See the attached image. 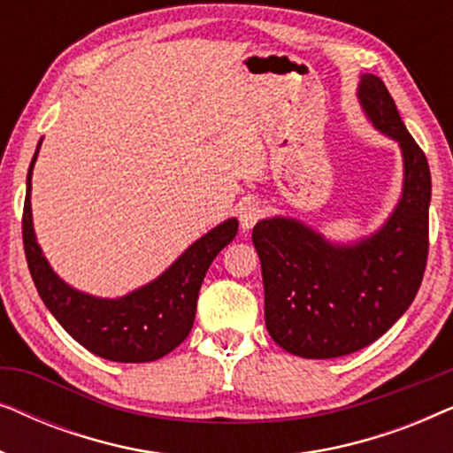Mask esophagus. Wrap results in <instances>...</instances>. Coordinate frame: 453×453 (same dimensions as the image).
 Masks as SVG:
<instances>
[{
  "mask_svg": "<svg viewBox=\"0 0 453 453\" xmlns=\"http://www.w3.org/2000/svg\"><path fill=\"white\" fill-rule=\"evenodd\" d=\"M264 214H265V210L259 206V203H247V206L241 208V212H239L241 228H243V231H250V228L256 226L257 222L264 219Z\"/></svg>",
  "mask_w": 453,
  "mask_h": 453,
  "instance_id": "34e87169",
  "label": "esophagus"
}]
</instances>
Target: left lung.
<instances>
[{
	"instance_id": "8db88e82",
	"label": "left lung",
	"mask_w": 453,
	"mask_h": 453,
	"mask_svg": "<svg viewBox=\"0 0 453 453\" xmlns=\"http://www.w3.org/2000/svg\"><path fill=\"white\" fill-rule=\"evenodd\" d=\"M358 98L373 126L398 140L404 154V194L386 226L352 247L330 245L288 219L253 226L265 327L296 357L336 358L375 342L411 307L426 268L429 163L380 78L365 73Z\"/></svg>"
}]
</instances>
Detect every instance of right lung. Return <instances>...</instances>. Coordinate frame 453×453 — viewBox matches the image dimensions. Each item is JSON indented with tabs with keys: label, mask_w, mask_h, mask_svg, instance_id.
Here are the masks:
<instances>
[{
	"label": "right lung",
	"mask_w": 453,
	"mask_h": 453,
	"mask_svg": "<svg viewBox=\"0 0 453 453\" xmlns=\"http://www.w3.org/2000/svg\"><path fill=\"white\" fill-rule=\"evenodd\" d=\"M36 154L39 148L27 177L22 239L30 276L42 303L76 342L107 361L150 363L169 355L189 336L203 276L214 257L234 239L239 222L233 219L212 228L197 239L163 276L123 299L109 301L78 293L55 276L35 239L30 216V177Z\"/></svg>",
	"instance_id": "add662e5"
}]
</instances>
